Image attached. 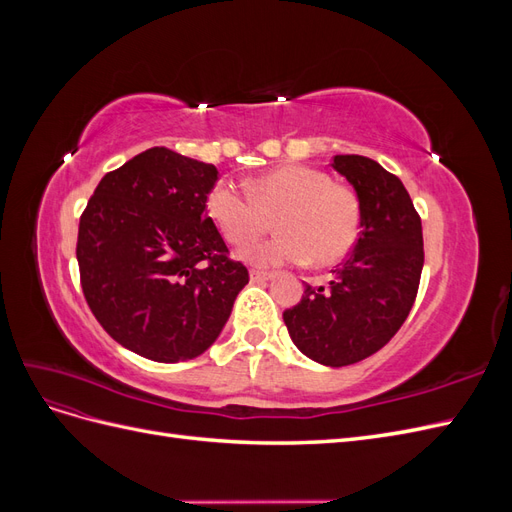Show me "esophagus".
<instances>
[{"instance_id": "1", "label": "esophagus", "mask_w": 512, "mask_h": 512, "mask_svg": "<svg viewBox=\"0 0 512 512\" xmlns=\"http://www.w3.org/2000/svg\"><path fill=\"white\" fill-rule=\"evenodd\" d=\"M271 277H273V275H271V273H265V271H256V269L250 271V280H252V282H258V284L269 282Z\"/></svg>"}]
</instances>
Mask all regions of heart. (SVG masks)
Returning a JSON list of instances; mask_svg holds the SVG:
<instances>
[{
    "label": "heart",
    "mask_w": 512,
    "mask_h": 512,
    "mask_svg": "<svg viewBox=\"0 0 512 512\" xmlns=\"http://www.w3.org/2000/svg\"><path fill=\"white\" fill-rule=\"evenodd\" d=\"M207 213L232 245L252 243L275 220L280 237L243 250L258 267L309 260L331 267L344 260L361 235V205L348 188L318 168L282 166L250 183V192L228 181L207 194Z\"/></svg>",
    "instance_id": "obj_1"
}]
</instances>
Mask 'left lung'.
I'll list each match as a JSON object with an SVG mask.
<instances>
[{"instance_id": "left-lung-1", "label": "left lung", "mask_w": 512, "mask_h": 512, "mask_svg": "<svg viewBox=\"0 0 512 512\" xmlns=\"http://www.w3.org/2000/svg\"><path fill=\"white\" fill-rule=\"evenodd\" d=\"M361 205V235L329 286L305 284L284 312L290 339L309 359L344 367L391 342L408 318L423 271V226L399 177L365 156H335Z\"/></svg>"}]
</instances>
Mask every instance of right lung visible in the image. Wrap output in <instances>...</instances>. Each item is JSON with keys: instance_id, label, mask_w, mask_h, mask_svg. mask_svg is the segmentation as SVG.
<instances>
[{"instance_id": "obj_1", "label": "right lung", "mask_w": 512, "mask_h": 512, "mask_svg": "<svg viewBox=\"0 0 512 512\" xmlns=\"http://www.w3.org/2000/svg\"><path fill=\"white\" fill-rule=\"evenodd\" d=\"M213 164L151 147L106 173L81 215L76 260L96 320L158 363L203 354L250 282L207 215Z\"/></svg>"}]
</instances>
